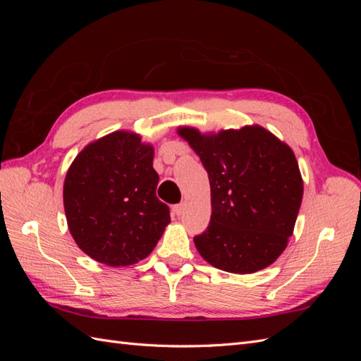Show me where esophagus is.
I'll return each instance as SVG.
<instances>
[{
  "label": "esophagus",
  "instance_id": "34e87169",
  "mask_svg": "<svg viewBox=\"0 0 361 361\" xmlns=\"http://www.w3.org/2000/svg\"><path fill=\"white\" fill-rule=\"evenodd\" d=\"M183 211H185V203H179V204L173 206V212L176 214L178 216H180L183 214Z\"/></svg>",
  "mask_w": 361,
  "mask_h": 361
}]
</instances>
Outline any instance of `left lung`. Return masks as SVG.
Returning <instances> with one entry per match:
<instances>
[{
	"instance_id": "1",
	"label": "left lung",
	"mask_w": 361,
	"mask_h": 361,
	"mask_svg": "<svg viewBox=\"0 0 361 361\" xmlns=\"http://www.w3.org/2000/svg\"><path fill=\"white\" fill-rule=\"evenodd\" d=\"M211 183L212 215L194 236L200 256L218 269L251 274L286 248L302 200L292 149L260 126L200 134L179 128Z\"/></svg>"
}]
</instances>
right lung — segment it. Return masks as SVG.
<instances>
[{"label": "right lung", "instance_id": "obj_1", "mask_svg": "<svg viewBox=\"0 0 361 361\" xmlns=\"http://www.w3.org/2000/svg\"><path fill=\"white\" fill-rule=\"evenodd\" d=\"M154 147L117 130L87 146L64 179L71 235L85 255L108 267L137 264L155 248L170 223L157 197Z\"/></svg>", "mask_w": 361, "mask_h": 361}]
</instances>
